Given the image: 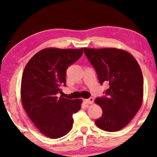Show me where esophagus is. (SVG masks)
Segmentation results:
<instances>
[{
    "mask_svg": "<svg viewBox=\"0 0 157 157\" xmlns=\"http://www.w3.org/2000/svg\"><path fill=\"white\" fill-rule=\"evenodd\" d=\"M83 102L86 104H92L94 102L93 98H89L88 99H84Z\"/></svg>",
    "mask_w": 157,
    "mask_h": 157,
    "instance_id": "obj_1",
    "label": "esophagus"
}]
</instances>
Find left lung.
Masks as SVG:
<instances>
[{"label":"left lung","instance_id":"1","mask_svg":"<svg viewBox=\"0 0 157 157\" xmlns=\"http://www.w3.org/2000/svg\"><path fill=\"white\" fill-rule=\"evenodd\" d=\"M84 53L95 69L99 82L109 84L102 97L95 102L102 115L95 124L106 131L114 132L126 126L143 102V76L136 59L116 48H84Z\"/></svg>","mask_w":157,"mask_h":157}]
</instances>
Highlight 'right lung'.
<instances>
[{
	"mask_svg": "<svg viewBox=\"0 0 157 157\" xmlns=\"http://www.w3.org/2000/svg\"><path fill=\"white\" fill-rule=\"evenodd\" d=\"M81 49L46 48L33 55L23 71L21 102L26 114L44 136L57 139L70 131L81 100L58 97L66 86L67 69L81 57Z\"/></svg>",
	"mask_w": 157,
	"mask_h": 157,
	"instance_id": "1",
	"label": "right lung"
}]
</instances>
